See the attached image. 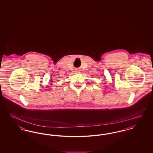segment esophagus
<instances>
[{
    "label": "esophagus",
    "instance_id": "obj_1",
    "mask_svg": "<svg viewBox=\"0 0 153 153\" xmlns=\"http://www.w3.org/2000/svg\"><path fill=\"white\" fill-rule=\"evenodd\" d=\"M76 72H79V71H76Z\"/></svg>",
    "mask_w": 153,
    "mask_h": 153
}]
</instances>
